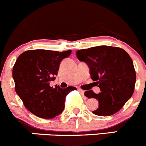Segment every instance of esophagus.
Wrapping results in <instances>:
<instances>
[{"label":"esophagus","instance_id":"obj_1","mask_svg":"<svg viewBox=\"0 0 146 146\" xmlns=\"http://www.w3.org/2000/svg\"><path fill=\"white\" fill-rule=\"evenodd\" d=\"M78 91L80 92V93H81L82 95L84 94V92H85V91H84V90H82V89H80V88H78Z\"/></svg>","mask_w":146,"mask_h":146}]
</instances>
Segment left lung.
<instances>
[{"label": "left lung", "mask_w": 146, "mask_h": 146, "mask_svg": "<svg viewBox=\"0 0 146 146\" xmlns=\"http://www.w3.org/2000/svg\"><path fill=\"white\" fill-rule=\"evenodd\" d=\"M76 56L88 66L92 80L100 88L98 94L91 90L84 93L98 100V108L93 113L109 116L119 111L133 94L136 80L128 53L121 48L100 46L77 50Z\"/></svg>", "instance_id": "left-lung-1"}]
</instances>
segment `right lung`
<instances>
[{"instance_id":"right-lung-1","label":"right lung","mask_w":146,"mask_h":146,"mask_svg":"<svg viewBox=\"0 0 146 146\" xmlns=\"http://www.w3.org/2000/svg\"><path fill=\"white\" fill-rule=\"evenodd\" d=\"M71 50L58 52L30 50L21 53L13 68L15 90L25 107L42 118H53L64 110L66 97L76 88H53L50 81L58 75L60 63L68 57Z\"/></svg>"}]
</instances>
